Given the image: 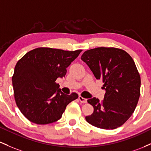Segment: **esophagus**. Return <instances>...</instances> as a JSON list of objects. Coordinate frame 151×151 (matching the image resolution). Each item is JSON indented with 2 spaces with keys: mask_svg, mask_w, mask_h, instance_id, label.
Wrapping results in <instances>:
<instances>
[{
  "mask_svg": "<svg viewBox=\"0 0 151 151\" xmlns=\"http://www.w3.org/2000/svg\"><path fill=\"white\" fill-rule=\"evenodd\" d=\"M78 99H79V101H80L81 103H87V99H86V98H83V97H82V96H79Z\"/></svg>",
  "mask_w": 151,
  "mask_h": 151,
  "instance_id": "obj_1",
  "label": "esophagus"
}]
</instances>
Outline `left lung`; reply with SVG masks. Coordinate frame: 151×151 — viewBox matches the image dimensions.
<instances>
[{
	"label": "left lung",
	"mask_w": 151,
	"mask_h": 151,
	"mask_svg": "<svg viewBox=\"0 0 151 151\" xmlns=\"http://www.w3.org/2000/svg\"><path fill=\"white\" fill-rule=\"evenodd\" d=\"M81 58L95 77L103 81L106 90L101 102L96 98L88 100L94 111L86 117V121L102 129L121 126L134 112L140 94V77L134 60L125 50L112 47L88 50Z\"/></svg>",
	"instance_id": "obj_1"
}]
</instances>
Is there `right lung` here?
<instances>
[{"label": "right lung", "instance_id": "right-lung-1", "mask_svg": "<svg viewBox=\"0 0 151 151\" xmlns=\"http://www.w3.org/2000/svg\"><path fill=\"white\" fill-rule=\"evenodd\" d=\"M81 51L40 47L17 62L12 77L15 101L28 121L39 125L58 121L68 105L77 99L76 93H63L55 81L65 77L66 68Z\"/></svg>", "mask_w": 151, "mask_h": 151}]
</instances>
